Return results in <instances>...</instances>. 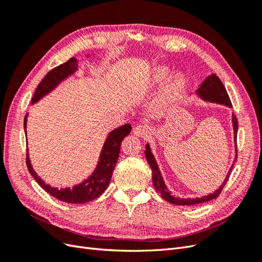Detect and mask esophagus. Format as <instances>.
<instances>
[{"instance_id": "obj_1", "label": "esophagus", "mask_w": 262, "mask_h": 262, "mask_svg": "<svg viewBox=\"0 0 262 262\" xmlns=\"http://www.w3.org/2000/svg\"><path fill=\"white\" fill-rule=\"evenodd\" d=\"M133 133L139 138H146L150 133V128L147 124H139L133 129Z\"/></svg>"}]
</instances>
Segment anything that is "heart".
Here are the masks:
<instances>
[{
	"mask_svg": "<svg viewBox=\"0 0 262 262\" xmlns=\"http://www.w3.org/2000/svg\"><path fill=\"white\" fill-rule=\"evenodd\" d=\"M169 72V69L166 67L158 68L155 71V80L158 82L161 81L163 77L167 75ZM186 86V77L184 74L181 73H176L173 74L172 77L169 80L163 91L160 93V95L156 97L154 106L156 109H163L166 106H168L171 104L172 101H175L179 96L180 94L184 91Z\"/></svg>",
	"mask_w": 262,
	"mask_h": 262,
	"instance_id": "1",
	"label": "heart"
}]
</instances>
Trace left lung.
Masks as SVG:
<instances>
[{"label": "left lung", "mask_w": 262, "mask_h": 262, "mask_svg": "<svg viewBox=\"0 0 262 262\" xmlns=\"http://www.w3.org/2000/svg\"><path fill=\"white\" fill-rule=\"evenodd\" d=\"M194 94L200 99H202L204 101L214 102V104L224 105L228 108H232V102H231V100H229L228 94L225 90L223 83H222L220 81V78L213 73L211 75H209L199 86H198V89L194 92ZM232 123H233V130H234V142H235V146H236L237 128H238V125H237V119H236L234 114L232 115ZM145 148L146 149L144 150V153H145L146 161L149 165L150 169H152V171H153L152 172V175H153L152 180H153V185H154L155 190L164 198L166 201L171 203V204H177V205H193V204H199V203L208 202L210 200L215 199V198H217L219 194L221 193L222 189H223L224 186L226 185V182H227L229 176H231L233 166L235 164V161H234L232 166H231V168H229V170L227 172V175H226L224 181H223V184H222L219 187V189H216L213 193H210L208 195H204V196H201V198H192V199H191V198H188V199H184V198H178V196H175V195L171 194V192L168 190L167 186L165 185V181L163 179L162 172H161L160 168H158L157 162L155 160V157L152 153V149H150V146H149L148 143L146 144ZM235 152H236L235 160H237V147L235 149Z\"/></svg>", "instance_id": "left-lung-1"}]
</instances>
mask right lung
<instances>
[{
	"label": "right lung",
	"mask_w": 262,
	"mask_h": 262,
	"mask_svg": "<svg viewBox=\"0 0 262 262\" xmlns=\"http://www.w3.org/2000/svg\"><path fill=\"white\" fill-rule=\"evenodd\" d=\"M86 57L90 58V55L87 54ZM78 63H80L78 60L72 58L68 62L63 63V64L51 70L37 86L34 97L31 99V105L36 104V102H38L41 98L47 96L49 93L57 89L60 83L67 80L70 76H72L78 70ZM27 118L28 114H26L25 119H24V129H25L26 137ZM130 132L131 125L129 123H125L124 125H121L119 126V128L110 131L105 140L104 145H102L96 167H95V169L89 177L84 179L82 182H80V184L74 185L73 187L59 189L57 187H51L49 184H46V181H43L41 177H39L38 173L33 168V165L30 163L29 152L27 149L26 163L28 170L31 173V176H33L38 184L40 185V187L45 189L47 192L50 193L52 196L57 198L58 200L72 204L90 202L101 195L102 192L107 189L119 158L121 142L126 136H129Z\"/></svg>",
	"instance_id": "1"
}]
</instances>
